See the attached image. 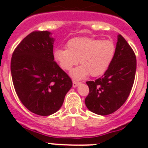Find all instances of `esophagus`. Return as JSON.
Listing matches in <instances>:
<instances>
[{
	"label": "esophagus",
	"mask_w": 148,
	"mask_h": 148,
	"mask_svg": "<svg viewBox=\"0 0 148 148\" xmlns=\"http://www.w3.org/2000/svg\"><path fill=\"white\" fill-rule=\"evenodd\" d=\"M80 82H77V81H73V87H77L78 85H80Z\"/></svg>",
	"instance_id": "obj_1"
}]
</instances>
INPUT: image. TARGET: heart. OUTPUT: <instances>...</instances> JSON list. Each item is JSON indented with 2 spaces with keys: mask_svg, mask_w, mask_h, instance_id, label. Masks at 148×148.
<instances>
[{
  "mask_svg": "<svg viewBox=\"0 0 148 148\" xmlns=\"http://www.w3.org/2000/svg\"><path fill=\"white\" fill-rule=\"evenodd\" d=\"M115 54L116 45L111 39L77 37L68 41L66 49H56L54 57L60 67L67 71H71L79 60L82 66L73 71L71 75L80 79L89 74L92 77L102 75L109 67Z\"/></svg>",
  "mask_w": 148,
  "mask_h": 148,
  "instance_id": "heart-1",
  "label": "heart"
}]
</instances>
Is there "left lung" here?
Returning a JSON list of instances; mask_svg holds the SVG:
<instances>
[{"instance_id": "left-lung-1", "label": "left lung", "mask_w": 148, "mask_h": 148, "mask_svg": "<svg viewBox=\"0 0 148 148\" xmlns=\"http://www.w3.org/2000/svg\"><path fill=\"white\" fill-rule=\"evenodd\" d=\"M136 57L121 35L117 36L116 54L106 73L95 81H88L90 92L85 99L89 110L106 116L120 109L133 86Z\"/></svg>"}]
</instances>
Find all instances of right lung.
<instances>
[{"label": "right lung", "mask_w": 148, "mask_h": 148, "mask_svg": "<svg viewBox=\"0 0 148 148\" xmlns=\"http://www.w3.org/2000/svg\"><path fill=\"white\" fill-rule=\"evenodd\" d=\"M47 31H34L15 48L11 74L16 93L29 111L49 116L61 108L72 81L54 60V39Z\"/></svg>", "instance_id": "right-lung-1"}]
</instances>
